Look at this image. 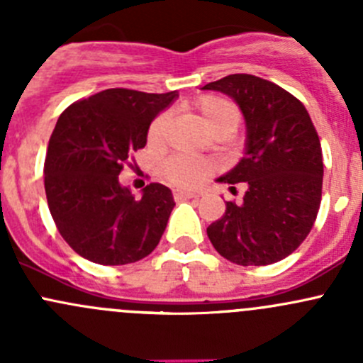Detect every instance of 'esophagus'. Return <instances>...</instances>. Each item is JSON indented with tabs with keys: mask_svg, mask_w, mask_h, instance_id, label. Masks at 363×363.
I'll return each mask as SVG.
<instances>
[{
	"mask_svg": "<svg viewBox=\"0 0 363 363\" xmlns=\"http://www.w3.org/2000/svg\"><path fill=\"white\" fill-rule=\"evenodd\" d=\"M200 193L196 191H175L174 199L175 200H191V199H199Z\"/></svg>",
	"mask_w": 363,
	"mask_h": 363,
	"instance_id": "1",
	"label": "esophagus"
}]
</instances>
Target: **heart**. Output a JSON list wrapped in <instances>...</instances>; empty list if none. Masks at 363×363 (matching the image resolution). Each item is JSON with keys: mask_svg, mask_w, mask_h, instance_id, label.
Returning a JSON list of instances; mask_svg holds the SVG:
<instances>
[{"mask_svg": "<svg viewBox=\"0 0 363 363\" xmlns=\"http://www.w3.org/2000/svg\"><path fill=\"white\" fill-rule=\"evenodd\" d=\"M193 111L202 121L205 130L212 137H228L240 123V111L233 101L218 94H203L193 101ZM167 116L161 113L151 123L147 131L149 144L158 145L163 138ZM214 170V164L207 160L170 158L161 164V175L177 188H195Z\"/></svg>", "mask_w": 363, "mask_h": 363, "instance_id": "obj_1", "label": "heart"}]
</instances>
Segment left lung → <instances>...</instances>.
I'll use <instances>...</instances> for the list:
<instances>
[{
  "label": "left lung",
  "instance_id": "obj_1",
  "mask_svg": "<svg viewBox=\"0 0 363 363\" xmlns=\"http://www.w3.org/2000/svg\"><path fill=\"white\" fill-rule=\"evenodd\" d=\"M202 89L235 100L246 119V152L219 182H246L242 203L226 202L207 228L212 246L237 265H270L291 255L316 221L323 186L320 137L302 101L247 73Z\"/></svg>",
  "mask_w": 363,
  "mask_h": 363
}]
</instances>
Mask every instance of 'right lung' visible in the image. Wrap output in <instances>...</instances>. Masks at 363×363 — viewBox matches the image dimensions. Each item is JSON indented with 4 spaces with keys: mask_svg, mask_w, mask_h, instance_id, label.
Segmentation results:
<instances>
[{
    "mask_svg": "<svg viewBox=\"0 0 363 363\" xmlns=\"http://www.w3.org/2000/svg\"><path fill=\"white\" fill-rule=\"evenodd\" d=\"M105 89L60 116L47 147L45 195L61 237L100 265H126L158 246L174 208L167 186L151 182L135 199L119 182L124 161L145 147L151 121L177 98Z\"/></svg>",
    "mask_w": 363,
    "mask_h": 363,
    "instance_id": "add662e5",
    "label": "right lung"
}]
</instances>
